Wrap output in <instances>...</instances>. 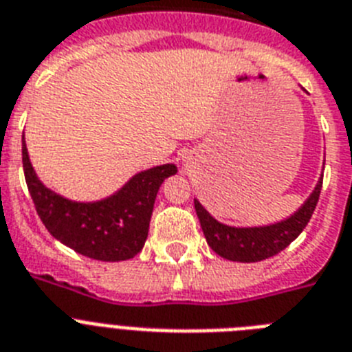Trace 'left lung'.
<instances>
[{"label": "left lung", "mask_w": 352, "mask_h": 352, "mask_svg": "<svg viewBox=\"0 0 352 352\" xmlns=\"http://www.w3.org/2000/svg\"><path fill=\"white\" fill-rule=\"evenodd\" d=\"M322 190V177L308 200L286 220L263 227H231L212 218L202 204L195 199V211L200 220L204 236L218 256L229 261L256 263L272 258L285 250L308 226L313 211L317 208Z\"/></svg>", "instance_id": "left-lung-1"}]
</instances>
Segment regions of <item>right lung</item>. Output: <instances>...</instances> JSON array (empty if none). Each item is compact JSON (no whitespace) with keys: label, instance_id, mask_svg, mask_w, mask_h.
<instances>
[{"label":"right lung","instance_id":"1","mask_svg":"<svg viewBox=\"0 0 352 352\" xmlns=\"http://www.w3.org/2000/svg\"><path fill=\"white\" fill-rule=\"evenodd\" d=\"M23 170L37 214L50 234L75 252L98 261H125L141 252L155 197L175 164L140 171L121 190L96 202H75L39 181L23 135Z\"/></svg>","mask_w":352,"mask_h":352}]
</instances>
